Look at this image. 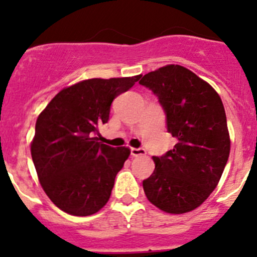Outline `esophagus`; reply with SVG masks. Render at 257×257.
<instances>
[{"instance_id": "1", "label": "esophagus", "mask_w": 257, "mask_h": 257, "mask_svg": "<svg viewBox=\"0 0 257 257\" xmlns=\"http://www.w3.org/2000/svg\"><path fill=\"white\" fill-rule=\"evenodd\" d=\"M131 154L133 157H141V155L147 154V152H145L143 148H131Z\"/></svg>"}]
</instances>
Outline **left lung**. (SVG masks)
<instances>
[{"instance_id":"8db88e82","label":"left lung","mask_w":257,"mask_h":257,"mask_svg":"<svg viewBox=\"0 0 257 257\" xmlns=\"http://www.w3.org/2000/svg\"><path fill=\"white\" fill-rule=\"evenodd\" d=\"M159 99L167 129L178 143L143 180L148 200L169 214L200 206L221 178L230 154L226 114L219 94L205 80L178 64H169L139 80Z\"/></svg>"}]
</instances>
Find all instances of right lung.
<instances>
[{
	"label": "right lung",
	"instance_id": "obj_1",
	"mask_svg": "<svg viewBox=\"0 0 257 257\" xmlns=\"http://www.w3.org/2000/svg\"><path fill=\"white\" fill-rule=\"evenodd\" d=\"M141 76L93 78L62 89L38 115L31 144L43 190L64 212L88 216L109 200L116 174L131 150L97 142L112 102Z\"/></svg>",
	"mask_w": 257,
	"mask_h": 257
}]
</instances>
